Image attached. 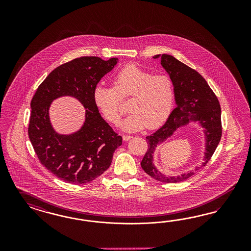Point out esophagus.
<instances>
[{
  "label": "esophagus",
  "instance_id": "obj_1",
  "mask_svg": "<svg viewBox=\"0 0 251 251\" xmlns=\"http://www.w3.org/2000/svg\"><path fill=\"white\" fill-rule=\"evenodd\" d=\"M122 138H123L124 141H128L129 139H131L132 136H130V135H122Z\"/></svg>",
  "mask_w": 251,
  "mask_h": 251
}]
</instances>
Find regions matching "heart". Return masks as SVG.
Instances as JSON below:
<instances>
[{
  "label": "heart",
  "mask_w": 251,
  "mask_h": 251,
  "mask_svg": "<svg viewBox=\"0 0 251 251\" xmlns=\"http://www.w3.org/2000/svg\"><path fill=\"white\" fill-rule=\"evenodd\" d=\"M113 86L97 84L93 91L94 102L112 124L122 117V99L131 98V112L122 123L128 131L156 129L171 113L174 102V85L167 75H152L136 65L129 64L115 75Z\"/></svg>",
  "instance_id": "heart-1"
}]
</instances>
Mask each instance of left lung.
Here are the masks:
<instances>
[{"label": "left lung", "mask_w": 251, "mask_h": 251, "mask_svg": "<svg viewBox=\"0 0 251 251\" xmlns=\"http://www.w3.org/2000/svg\"><path fill=\"white\" fill-rule=\"evenodd\" d=\"M159 56L155 55L153 58L156 59ZM161 64L173 82L176 106L166 123L150 136L146 137L148 149L141 162V166L145 173L155 180L165 183L181 182L196 174L200 167L183 175L164 176L157 171L152 164L154 149L158 144L171 136L177 128L192 121L200 122L201 126L205 128V162L202 164L205 166L212 158L222 137L220 103L205 79L194 69L167 54L161 56Z\"/></svg>", "instance_id": "left-lung-1"}]
</instances>
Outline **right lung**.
Segmentation results:
<instances>
[{
  "label": "right lung",
  "instance_id": "add662e5",
  "mask_svg": "<svg viewBox=\"0 0 251 251\" xmlns=\"http://www.w3.org/2000/svg\"><path fill=\"white\" fill-rule=\"evenodd\" d=\"M117 58L80 57L63 63L46 77L31 100L28 136L40 163L61 180L91 182L110 167L120 136L101 117L93 91L110 72ZM62 95L78 99L87 108L82 129L71 136L54 132L48 118L52 100Z\"/></svg>",
  "mask_w": 251,
  "mask_h": 251
}]
</instances>
